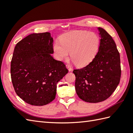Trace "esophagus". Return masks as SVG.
<instances>
[{
    "label": "esophagus",
    "mask_w": 133,
    "mask_h": 133,
    "mask_svg": "<svg viewBox=\"0 0 133 133\" xmlns=\"http://www.w3.org/2000/svg\"><path fill=\"white\" fill-rule=\"evenodd\" d=\"M66 67L67 68V69L69 70V71H71L72 70V69L71 68V66H70V65H68V64L66 65Z\"/></svg>",
    "instance_id": "obj_1"
}]
</instances>
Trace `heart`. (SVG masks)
Listing matches in <instances>:
<instances>
[{"label": "heart", "instance_id": "obj_1", "mask_svg": "<svg viewBox=\"0 0 133 133\" xmlns=\"http://www.w3.org/2000/svg\"><path fill=\"white\" fill-rule=\"evenodd\" d=\"M99 39L96 34L87 31L77 30L62 36L61 43L56 42L53 49L56 58L59 61L66 59L70 53L71 58L79 67L86 66L97 54Z\"/></svg>", "mask_w": 133, "mask_h": 133}]
</instances>
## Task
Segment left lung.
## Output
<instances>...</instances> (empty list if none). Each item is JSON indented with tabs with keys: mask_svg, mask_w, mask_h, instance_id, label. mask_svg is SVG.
<instances>
[{
	"mask_svg": "<svg viewBox=\"0 0 133 133\" xmlns=\"http://www.w3.org/2000/svg\"><path fill=\"white\" fill-rule=\"evenodd\" d=\"M98 29L101 39L97 55L87 66L73 71L78 96L89 103L100 102L110 97L119 83L121 75L116 44L106 30Z\"/></svg>",
	"mask_w": 133,
	"mask_h": 133,
	"instance_id": "left-lung-1",
	"label": "left lung"
}]
</instances>
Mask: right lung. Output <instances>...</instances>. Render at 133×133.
<instances>
[{
    "label": "right lung",
    "mask_w": 133,
    "mask_h": 133,
    "mask_svg": "<svg viewBox=\"0 0 133 133\" xmlns=\"http://www.w3.org/2000/svg\"><path fill=\"white\" fill-rule=\"evenodd\" d=\"M50 32L34 33L16 44L11 62L14 90L24 102L43 106L55 98L56 84L69 72L63 62L51 56Z\"/></svg>",
    "instance_id": "add662e5"
}]
</instances>
